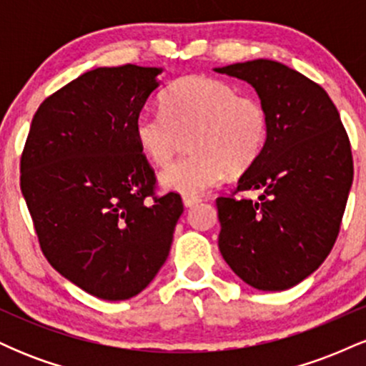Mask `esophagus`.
I'll return each instance as SVG.
<instances>
[{"instance_id":"obj_1","label":"esophagus","mask_w":366,"mask_h":366,"mask_svg":"<svg viewBox=\"0 0 366 366\" xmlns=\"http://www.w3.org/2000/svg\"><path fill=\"white\" fill-rule=\"evenodd\" d=\"M182 201H184V207L191 208V207H194V204L199 203V197H196V196H184Z\"/></svg>"}]
</instances>
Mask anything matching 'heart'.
<instances>
[{"mask_svg": "<svg viewBox=\"0 0 366 366\" xmlns=\"http://www.w3.org/2000/svg\"><path fill=\"white\" fill-rule=\"evenodd\" d=\"M165 112H142L134 134L154 165L167 167L191 134L189 157L162 174V184L194 196L227 174L241 175L258 162L270 137V113L254 96L209 75H186L167 89Z\"/></svg>", "mask_w": 366, "mask_h": 366, "instance_id": "heart-1", "label": "heart"}]
</instances>
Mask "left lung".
<instances>
[{"mask_svg": "<svg viewBox=\"0 0 366 366\" xmlns=\"http://www.w3.org/2000/svg\"><path fill=\"white\" fill-rule=\"evenodd\" d=\"M249 82L270 113V137L230 196L217 197L218 247L259 291H284L325 262L352 184L351 142L325 89L279 61L215 69ZM259 190L258 200L236 198Z\"/></svg>", "mask_w": 366, "mask_h": 366, "instance_id": "8db88e82", "label": "left lung"}]
</instances>
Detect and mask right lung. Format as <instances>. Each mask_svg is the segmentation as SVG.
I'll return each mask as SVG.
<instances>
[{"label": "right lung", "mask_w": 366, "mask_h": 366, "mask_svg": "<svg viewBox=\"0 0 366 366\" xmlns=\"http://www.w3.org/2000/svg\"><path fill=\"white\" fill-rule=\"evenodd\" d=\"M162 69L102 66L37 108L20 189L49 264L99 300L139 294L169 256L184 204L157 194L134 124Z\"/></svg>", "instance_id": "obj_1"}]
</instances>
